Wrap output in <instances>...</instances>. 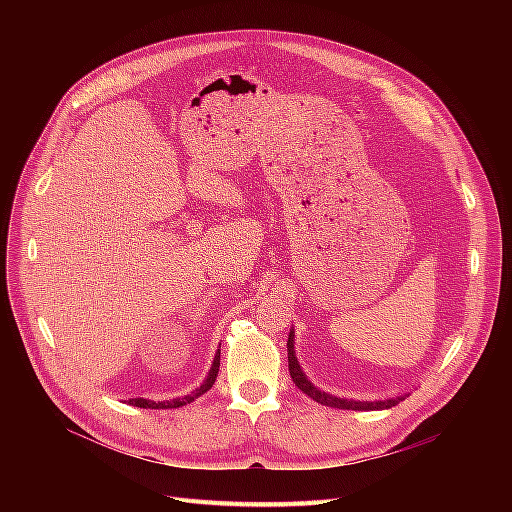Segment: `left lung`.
Masks as SVG:
<instances>
[{
  "label": "left lung",
  "mask_w": 512,
  "mask_h": 512,
  "mask_svg": "<svg viewBox=\"0 0 512 512\" xmlns=\"http://www.w3.org/2000/svg\"><path fill=\"white\" fill-rule=\"evenodd\" d=\"M287 362H289V375L291 379H294L296 387L306 393L310 399H314L316 403L320 405H326V407H334V409H352V411H377V409H391L395 407L399 401H403L407 395H401V397H393V399H385V401H354V399H340V397H334L330 393H324L320 391L318 387H314L308 377L304 375L300 362L296 358V350H294V330L289 332V338H287Z\"/></svg>",
  "instance_id": "obj_1"
}]
</instances>
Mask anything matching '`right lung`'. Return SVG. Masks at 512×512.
Returning <instances> with one entry per match:
<instances>
[{"mask_svg": "<svg viewBox=\"0 0 512 512\" xmlns=\"http://www.w3.org/2000/svg\"><path fill=\"white\" fill-rule=\"evenodd\" d=\"M218 367H221V350H216L214 354V362L212 367L208 371V377L204 379V383L192 391L190 395H184L180 399H170V401H152V399H143V397H137V399H129L127 403L133 405V407H141V409H176V407H182V405H188L192 403L194 399H198L200 395H204L216 381V375H218Z\"/></svg>", "mask_w": 512, "mask_h": 512, "instance_id": "right-lung-1", "label": "right lung"}]
</instances>
